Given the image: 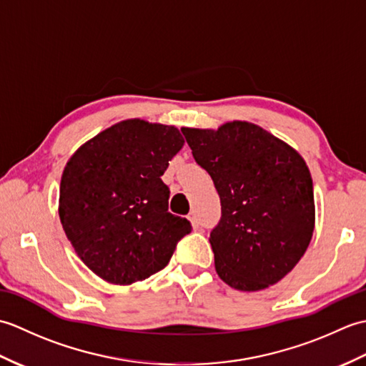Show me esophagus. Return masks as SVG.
<instances>
[{"label": "esophagus", "instance_id": "esophagus-1", "mask_svg": "<svg viewBox=\"0 0 366 366\" xmlns=\"http://www.w3.org/2000/svg\"><path fill=\"white\" fill-rule=\"evenodd\" d=\"M187 219L192 222L193 228H198V227H199V220H198V217H197L195 212H190V214L187 215Z\"/></svg>", "mask_w": 366, "mask_h": 366}]
</instances>
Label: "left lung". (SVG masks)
Returning <instances> with one entry per match:
<instances>
[{"label":"left lung","instance_id":"1","mask_svg":"<svg viewBox=\"0 0 366 366\" xmlns=\"http://www.w3.org/2000/svg\"><path fill=\"white\" fill-rule=\"evenodd\" d=\"M182 134L220 197L222 217L209 237L217 274L239 291L275 285L300 261L313 236L315 195L307 163L250 122Z\"/></svg>","mask_w":366,"mask_h":366}]
</instances>
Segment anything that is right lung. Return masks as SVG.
Segmentation results:
<instances>
[{
  "label": "right lung",
  "instance_id": "1",
  "mask_svg": "<svg viewBox=\"0 0 366 366\" xmlns=\"http://www.w3.org/2000/svg\"><path fill=\"white\" fill-rule=\"evenodd\" d=\"M184 138L176 127L129 119L104 130L67 162L59 219L76 254L100 278L132 285L157 274L192 223L168 212L163 184Z\"/></svg>",
  "mask_w": 366,
  "mask_h": 366
}]
</instances>
